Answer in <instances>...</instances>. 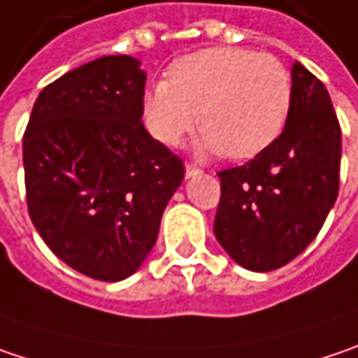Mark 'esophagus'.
<instances>
[{
    "label": "esophagus",
    "instance_id": "34e87169",
    "mask_svg": "<svg viewBox=\"0 0 358 358\" xmlns=\"http://www.w3.org/2000/svg\"><path fill=\"white\" fill-rule=\"evenodd\" d=\"M199 173H201V171H199V169H197L195 165H185V177H187V179H192V177H197Z\"/></svg>",
    "mask_w": 358,
    "mask_h": 358
}]
</instances>
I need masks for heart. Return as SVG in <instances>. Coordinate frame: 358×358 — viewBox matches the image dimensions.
Returning <instances> with one entry per match:
<instances>
[{
    "mask_svg": "<svg viewBox=\"0 0 358 358\" xmlns=\"http://www.w3.org/2000/svg\"><path fill=\"white\" fill-rule=\"evenodd\" d=\"M289 106L292 81L279 59L216 46L175 61L169 81L144 93L142 115L157 141L177 146L199 112L201 152L250 159L281 134Z\"/></svg>",
    "mask_w": 358,
    "mask_h": 358,
    "instance_id": "heart-1",
    "label": "heart"
}]
</instances>
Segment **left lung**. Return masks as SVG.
Instances as JSON below:
<instances>
[{
	"label": "left lung",
	"instance_id": "8db88e82",
	"mask_svg": "<svg viewBox=\"0 0 358 358\" xmlns=\"http://www.w3.org/2000/svg\"><path fill=\"white\" fill-rule=\"evenodd\" d=\"M341 152V124L330 95L295 61L283 132L246 165L217 173L222 195L214 234L222 248L257 273L294 261L336 201Z\"/></svg>",
	"mask_w": 358,
	"mask_h": 358
}]
</instances>
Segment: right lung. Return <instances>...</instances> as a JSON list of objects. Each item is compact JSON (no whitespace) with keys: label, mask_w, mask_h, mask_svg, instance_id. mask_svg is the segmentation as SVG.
I'll list each match as a JSON object with an SVG mask.
<instances>
[{"label":"right lung","mask_w":358,"mask_h":358,"mask_svg":"<svg viewBox=\"0 0 358 358\" xmlns=\"http://www.w3.org/2000/svg\"><path fill=\"white\" fill-rule=\"evenodd\" d=\"M146 73L95 59L40 91L24 132L28 212L46 246L99 281L136 273L185 169L142 124Z\"/></svg>","instance_id":"add662e5"}]
</instances>
